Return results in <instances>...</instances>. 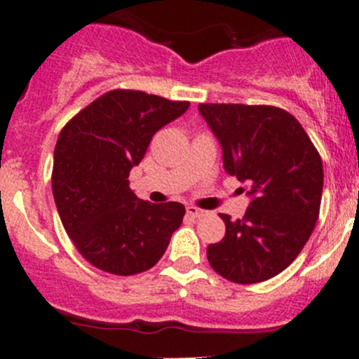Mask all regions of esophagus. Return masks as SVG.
<instances>
[{"mask_svg":"<svg viewBox=\"0 0 359 359\" xmlns=\"http://www.w3.org/2000/svg\"><path fill=\"white\" fill-rule=\"evenodd\" d=\"M186 210H187V215L193 217V219H201V217L205 215V212L200 208H196V206H187Z\"/></svg>","mask_w":359,"mask_h":359,"instance_id":"esophagus-1","label":"esophagus"}]
</instances>
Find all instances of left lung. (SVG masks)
Returning <instances> with one entry per match:
<instances>
[{"label":"left lung","instance_id":"obj_1","mask_svg":"<svg viewBox=\"0 0 359 359\" xmlns=\"http://www.w3.org/2000/svg\"><path fill=\"white\" fill-rule=\"evenodd\" d=\"M198 109L222 146L226 172L252 196L243 219L220 213L226 236L206 248L210 266L240 285L274 278L297 259L316 226L323 193L320 153L281 107L200 104Z\"/></svg>","mask_w":359,"mask_h":359}]
</instances>
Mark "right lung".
<instances>
[{"label": "right lung", "instance_id": "add662e5", "mask_svg": "<svg viewBox=\"0 0 359 359\" xmlns=\"http://www.w3.org/2000/svg\"><path fill=\"white\" fill-rule=\"evenodd\" d=\"M187 107V100L111 90L60 130L53 198L76 250L97 269L116 276L151 269L182 224V203L139 200L128 175L142 161L154 133Z\"/></svg>", "mask_w": 359, "mask_h": 359}]
</instances>
